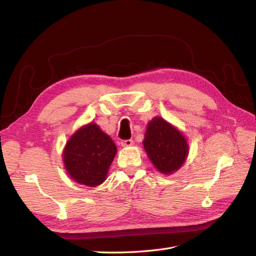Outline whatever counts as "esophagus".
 <instances>
[{"label":"esophagus","mask_w":256,"mask_h":256,"mask_svg":"<svg viewBox=\"0 0 256 256\" xmlns=\"http://www.w3.org/2000/svg\"><path fill=\"white\" fill-rule=\"evenodd\" d=\"M122 147H129V146H132L134 145V141L132 140H124L120 142Z\"/></svg>","instance_id":"1"}]
</instances>
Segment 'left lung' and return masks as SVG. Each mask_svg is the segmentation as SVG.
<instances>
[{"label": "left lung", "mask_w": 256, "mask_h": 256, "mask_svg": "<svg viewBox=\"0 0 256 256\" xmlns=\"http://www.w3.org/2000/svg\"><path fill=\"white\" fill-rule=\"evenodd\" d=\"M143 146L154 166L164 175L178 171L189 154V144L184 134L159 116L147 125Z\"/></svg>", "instance_id": "left-lung-1"}]
</instances>
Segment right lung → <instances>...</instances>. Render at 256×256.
<instances>
[{
	"instance_id": "obj_1",
	"label": "right lung",
	"mask_w": 256,
	"mask_h": 256,
	"mask_svg": "<svg viewBox=\"0 0 256 256\" xmlns=\"http://www.w3.org/2000/svg\"><path fill=\"white\" fill-rule=\"evenodd\" d=\"M116 152L118 148L112 138L92 122L69 138L62 156L66 171L74 182L97 187L106 180Z\"/></svg>"
}]
</instances>
